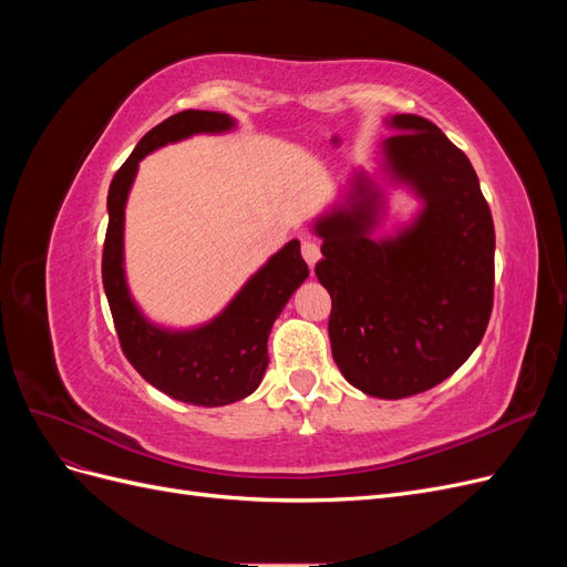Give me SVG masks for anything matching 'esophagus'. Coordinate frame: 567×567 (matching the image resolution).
Returning <instances> with one entry per match:
<instances>
[{"mask_svg": "<svg viewBox=\"0 0 567 567\" xmlns=\"http://www.w3.org/2000/svg\"><path fill=\"white\" fill-rule=\"evenodd\" d=\"M302 257H305V262L315 269V265L319 262V257H321L319 246L315 241H307V238H305V241H302Z\"/></svg>", "mask_w": 567, "mask_h": 567, "instance_id": "1", "label": "esophagus"}]
</instances>
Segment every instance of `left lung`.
I'll use <instances>...</instances> for the list:
<instances>
[{"instance_id": "8db88e82", "label": "left lung", "mask_w": 567, "mask_h": 567, "mask_svg": "<svg viewBox=\"0 0 567 567\" xmlns=\"http://www.w3.org/2000/svg\"><path fill=\"white\" fill-rule=\"evenodd\" d=\"M379 146L381 179L421 210L375 238L385 188L354 169L348 194L315 219L323 260L315 271L333 300L331 352L346 381L371 398L431 390L485 336L494 298V225L466 153L431 120L400 113Z\"/></svg>"}]
</instances>
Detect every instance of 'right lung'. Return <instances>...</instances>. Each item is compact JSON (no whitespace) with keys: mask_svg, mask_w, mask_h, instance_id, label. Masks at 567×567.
<instances>
[{"mask_svg":"<svg viewBox=\"0 0 567 567\" xmlns=\"http://www.w3.org/2000/svg\"><path fill=\"white\" fill-rule=\"evenodd\" d=\"M236 120L219 111H182L142 136L109 188L104 290L130 364L153 388L196 406H225L248 398L269 364L267 338L296 288L310 277L300 241H288L257 269L215 319L194 329H165L134 302L125 277V205L140 163L156 148L194 134H225Z\"/></svg>","mask_w":567,"mask_h":567,"instance_id":"obj_1","label":"right lung"}]
</instances>
